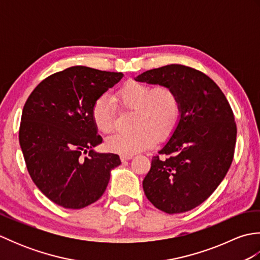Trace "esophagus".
I'll use <instances>...</instances> for the list:
<instances>
[{
	"instance_id": "34e87169",
	"label": "esophagus",
	"mask_w": 260,
	"mask_h": 260,
	"mask_svg": "<svg viewBox=\"0 0 260 260\" xmlns=\"http://www.w3.org/2000/svg\"><path fill=\"white\" fill-rule=\"evenodd\" d=\"M131 158H133V155H120L121 162H124V161H128V159H131Z\"/></svg>"
}]
</instances>
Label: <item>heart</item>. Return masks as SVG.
Masks as SVG:
<instances>
[{
    "instance_id": "obj_1",
    "label": "heart",
    "mask_w": 260,
    "mask_h": 260,
    "mask_svg": "<svg viewBox=\"0 0 260 260\" xmlns=\"http://www.w3.org/2000/svg\"><path fill=\"white\" fill-rule=\"evenodd\" d=\"M116 99L124 108L135 109L134 129L117 132L106 139L109 151L132 155L154 146L158 139L173 133L181 117L179 92L171 85L151 87L144 82L128 80L116 91ZM92 120L102 133H109L116 125V104L108 95H102L93 103Z\"/></svg>"
}]
</instances>
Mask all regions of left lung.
<instances>
[{"mask_svg": "<svg viewBox=\"0 0 260 260\" xmlns=\"http://www.w3.org/2000/svg\"><path fill=\"white\" fill-rule=\"evenodd\" d=\"M136 80L173 86L181 99L179 124L153 156L143 181L145 196L163 212L190 211L212 194L233 163L237 137L233 109L210 77L187 66L147 70Z\"/></svg>", "mask_w": 260, "mask_h": 260, "instance_id": "obj_1", "label": "left lung"}]
</instances>
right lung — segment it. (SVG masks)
Returning a JSON list of instances; mask_svg holds the SVG:
<instances>
[{"instance_id": "right-lung-1", "label": "right lung", "mask_w": 260, "mask_h": 260, "mask_svg": "<svg viewBox=\"0 0 260 260\" xmlns=\"http://www.w3.org/2000/svg\"><path fill=\"white\" fill-rule=\"evenodd\" d=\"M123 76L74 66L47 77L26 99L19 141L27 172L59 206L81 209L96 202L120 164L117 154L92 150L103 140L91 110Z\"/></svg>"}]
</instances>
